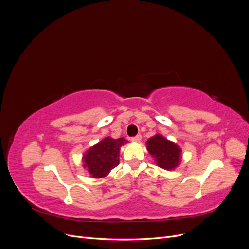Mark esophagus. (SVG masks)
Masks as SVG:
<instances>
[{
  "instance_id": "obj_1",
  "label": "esophagus",
  "mask_w": 249,
  "mask_h": 249,
  "mask_svg": "<svg viewBox=\"0 0 249 249\" xmlns=\"http://www.w3.org/2000/svg\"><path fill=\"white\" fill-rule=\"evenodd\" d=\"M133 142H139L141 140V135H137V136H135L131 139Z\"/></svg>"
}]
</instances>
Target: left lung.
I'll list each match as a JSON object with an SVG mask.
<instances>
[{
    "instance_id": "8db88e82",
    "label": "left lung",
    "mask_w": 249,
    "mask_h": 249,
    "mask_svg": "<svg viewBox=\"0 0 249 249\" xmlns=\"http://www.w3.org/2000/svg\"><path fill=\"white\" fill-rule=\"evenodd\" d=\"M147 152L158 166L165 170H173L182 161V149L161 134H156L146 141Z\"/></svg>"
}]
</instances>
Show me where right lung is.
<instances>
[{
	"mask_svg": "<svg viewBox=\"0 0 249 249\" xmlns=\"http://www.w3.org/2000/svg\"><path fill=\"white\" fill-rule=\"evenodd\" d=\"M129 142L124 137L114 139L106 137L87 149L83 155V167L93 178L107 177L110 171L119 164L120 147Z\"/></svg>",
	"mask_w": 249,
	"mask_h": 249,
	"instance_id": "add662e5",
	"label": "right lung"
}]
</instances>
